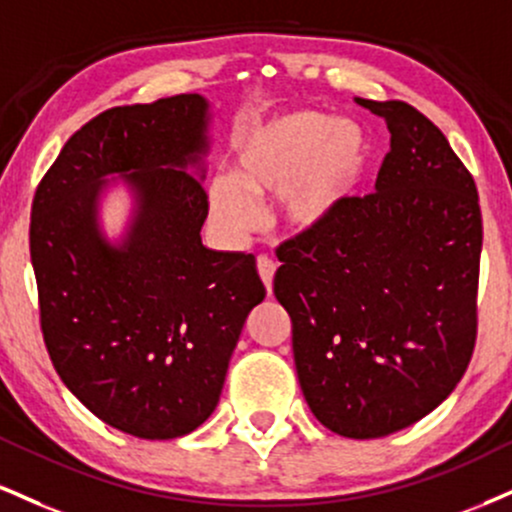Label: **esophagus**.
<instances>
[{
  "mask_svg": "<svg viewBox=\"0 0 512 512\" xmlns=\"http://www.w3.org/2000/svg\"><path fill=\"white\" fill-rule=\"evenodd\" d=\"M257 272H260V279L264 286H267V293L272 295V283H274V272H276V264L269 260L267 255L257 257Z\"/></svg>",
  "mask_w": 512,
  "mask_h": 512,
  "instance_id": "esophagus-1",
  "label": "esophagus"
}]
</instances>
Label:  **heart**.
<instances>
[{"mask_svg": "<svg viewBox=\"0 0 512 512\" xmlns=\"http://www.w3.org/2000/svg\"><path fill=\"white\" fill-rule=\"evenodd\" d=\"M369 159L365 133L322 112H288L257 123L238 140L231 178L209 181L212 219L231 236L255 226L253 200L276 197L291 236L324 231L360 186Z\"/></svg>", "mask_w": 512, "mask_h": 512, "instance_id": "obj_1", "label": "heart"}]
</instances>
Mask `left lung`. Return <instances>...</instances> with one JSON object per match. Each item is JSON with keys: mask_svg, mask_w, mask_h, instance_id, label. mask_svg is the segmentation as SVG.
Listing matches in <instances>:
<instances>
[{"mask_svg": "<svg viewBox=\"0 0 512 512\" xmlns=\"http://www.w3.org/2000/svg\"><path fill=\"white\" fill-rule=\"evenodd\" d=\"M391 133L377 193L279 248L274 295L312 415L379 439L451 396L477 338L482 212L446 135L410 104L357 100Z\"/></svg>", "mask_w": 512, "mask_h": 512, "instance_id": "obj_1", "label": "left lung"}]
</instances>
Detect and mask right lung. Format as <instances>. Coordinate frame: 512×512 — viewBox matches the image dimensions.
<instances>
[{
  "mask_svg": "<svg viewBox=\"0 0 512 512\" xmlns=\"http://www.w3.org/2000/svg\"><path fill=\"white\" fill-rule=\"evenodd\" d=\"M209 102L164 97L85 123L35 190L30 260L47 353L73 396L138 439L186 436L212 415L250 310L255 255L202 245ZM134 197L119 241L101 197Z\"/></svg>",
  "mask_w": 512,
  "mask_h": 512,
  "instance_id": "obj_1",
  "label": "right lung"
}]
</instances>
